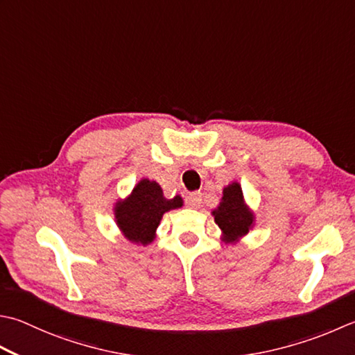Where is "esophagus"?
Masks as SVG:
<instances>
[{
	"label": "esophagus",
	"mask_w": 355,
	"mask_h": 355,
	"mask_svg": "<svg viewBox=\"0 0 355 355\" xmlns=\"http://www.w3.org/2000/svg\"><path fill=\"white\" fill-rule=\"evenodd\" d=\"M186 206L192 207V209H197L201 206V193L200 192H191L189 196L186 197Z\"/></svg>",
	"instance_id": "esophagus-1"
}]
</instances>
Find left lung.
<instances>
[{"instance_id":"1","label":"left lung","mask_w":355,"mask_h":355,"mask_svg":"<svg viewBox=\"0 0 355 355\" xmlns=\"http://www.w3.org/2000/svg\"><path fill=\"white\" fill-rule=\"evenodd\" d=\"M215 223L223 232V241L235 243L254 226V214L245 203L241 186L234 182L223 189V197L218 207L212 211Z\"/></svg>"}]
</instances>
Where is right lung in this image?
I'll return each instance as SVG.
<instances>
[{"mask_svg":"<svg viewBox=\"0 0 355 355\" xmlns=\"http://www.w3.org/2000/svg\"><path fill=\"white\" fill-rule=\"evenodd\" d=\"M182 206V197L175 196L168 200L157 182L143 178L126 200L116 203L115 221L129 241L146 246L154 241L163 214Z\"/></svg>","mask_w":355,"mask_h":355,"instance_id":"obj_1","label":"right lung"}]
</instances>
